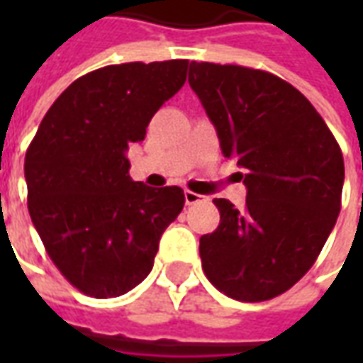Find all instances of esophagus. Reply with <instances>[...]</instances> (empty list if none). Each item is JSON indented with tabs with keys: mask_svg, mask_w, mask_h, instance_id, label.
Segmentation results:
<instances>
[{
	"mask_svg": "<svg viewBox=\"0 0 363 363\" xmlns=\"http://www.w3.org/2000/svg\"><path fill=\"white\" fill-rule=\"evenodd\" d=\"M202 198L204 196H200V194L192 192V190H186V192H184V202H186V206L198 204V202H202Z\"/></svg>",
	"mask_w": 363,
	"mask_h": 363,
	"instance_id": "esophagus-1",
	"label": "esophagus"
}]
</instances>
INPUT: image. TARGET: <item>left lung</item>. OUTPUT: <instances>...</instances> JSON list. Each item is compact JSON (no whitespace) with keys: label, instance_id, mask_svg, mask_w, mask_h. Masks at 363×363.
I'll list each match as a JSON object with an SVG mask.
<instances>
[{"label":"left lung","instance_id":"8db88e82","mask_svg":"<svg viewBox=\"0 0 363 363\" xmlns=\"http://www.w3.org/2000/svg\"><path fill=\"white\" fill-rule=\"evenodd\" d=\"M189 83L237 159L247 202L216 198L220 225L200 237L206 278L237 301L288 291L315 264L340 212L344 159L299 91L262 69L192 62Z\"/></svg>","mask_w":363,"mask_h":363}]
</instances>
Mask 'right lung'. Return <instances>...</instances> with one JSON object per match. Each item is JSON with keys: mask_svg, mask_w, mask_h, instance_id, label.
<instances>
[{"mask_svg": "<svg viewBox=\"0 0 363 363\" xmlns=\"http://www.w3.org/2000/svg\"><path fill=\"white\" fill-rule=\"evenodd\" d=\"M189 60L104 66L54 101L25 155L28 213L62 276L96 299L151 272L159 239L184 206L179 186L130 179L126 151L186 82Z\"/></svg>", "mask_w": 363, "mask_h": 363, "instance_id": "right-lung-1", "label": "right lung"}]
</instances>
